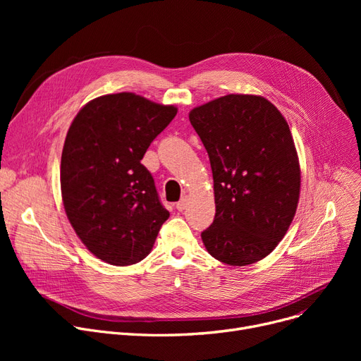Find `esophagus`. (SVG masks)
I'll return each mask as SVG.
<instances>
[{
    "instance_id": "esophagus-1",
    "label": "esophagus",
    "mask_w": 361,
    "mask_h": 361,
    "mask_svg": "<svg viewBox=\"0 0 361 361\" xmlns=\"http://www.w3.org/2000/svg\"><path fill=\"white\" fill-rule=\"evenodd\" d=\"M187 207V196H183L178 202H177V209L181 212V211H184Z\"/></svg>"
}]
</instances>
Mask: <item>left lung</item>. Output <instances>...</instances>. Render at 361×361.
Masks as SVG:
<instances>
[{
	"mask_svg": "<svg viewBox=\"0 0 361 361\" xmlns=\"http://www.w3.org/2000/svg\"><path fill=\"white\" fill-rule=\"evenodd\" d=\"M209 155L216 214L202 233L206 250L231 267L267 257L286 235L300 196L290 127L256 94H226L190 111Z\"/></svg>",
	"mask_w": 361,
	"mask_h": 361,
	"instance_id": "8db88e82",
	"label": "left lung"
}]
</instances>
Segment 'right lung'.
Masks as SVG:
<instances>
[{"mask_svg":"<svg viewBox=\"0 0 361 361\" xmlns=\"http://www.w3.org/2000/svg\"><path fill=\"white\" fill-rule=\"evenodd\" d=\"M177 108L121 92L86 104L61 155V195L75 234L98 259L127 267L145 259L169 212L140 162Z\"/></svg>","mask_w":361,"mask_h":361,"instance_id":"right-lung-1","label":"right lung"}]
</instances>
